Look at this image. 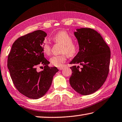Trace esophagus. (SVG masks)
Wrapping results in <instances>:
<instances>
[{
  "mask_svg": "<svg viewBox=\"0 0 122 122\" xmlns=\"http://www.w3.org/2000/svg\"><path fill=\"white\" fill-rule=\"evenodd\" d=\"M58 70H63V69L64 68V67H63V66H61V67H58Z\"/></svg>",
  "mask_w": 122,
  "mask_h": 122,
  "instance_id": "esophagus-1",
  "label": "esophagus"
}]
</instances>
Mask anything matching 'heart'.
<instances>
[{
    "instance_id": "1",
    "label": "heart",
    "mask_w": 122,
    "mask_h": 122,
    "mask_svg": "<svg viewBox=\"0 0 122 122\" xmlns=\"http://www.w3.org/2000/svg\"><path fill=\"white\" fill-rule=\"evenodd\" d=\"M52 40L55 43L63 45L61 49V52L63 54L52 56L50 59V63L53 66L61 67L62 64L65 62L67 54L69 57H72L75 56L79 52L78 46L72 42V37L65 31H61L55 34L52 36ZM41 47L43 53L47 55L50 54L51 46L49 41L45 40L42 42Z\"/></svg>"
}]
</instances>
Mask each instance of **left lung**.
Masks as SVG:
<instances>
[{"instance_id": "obj_1", "label": "left lung", "mask_w": 122, "mask_h": 122, "mask_svg": "<svg viewBox=\"0 0 122 122\" xmlns=\"http://www.w3.org/2000/svg\"><path fill=\"white\" fill-rule=\"evenodd\" d=\"M74 34L79 51L71 64L72 75L70 83L72 88L82 95H88L99 89L106 80L109 71L111 50L100 33L90 28L76 30Z\"/></svg>"}]
</instances>
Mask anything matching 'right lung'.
Wrapping results in <instances>:
<instances>
[{
  "mask_svg": "<svg viewBox=\"0 0 122 122\" xmlns=\"http://www.w3.org/2000/svg\"><path fill=\"white\" fill-rule=\"evenodd\" d=\"M47 33L37 30L18 38L13 44L8 56L7 67L16 88L22 95L31 99L44 96L51 86L56 67H49L45 58L42 42ZM44 65L38 72L36 67Z\"/></svg>",
  "mask_w": 122,
  "mask_h": 122,
  "instance_id": "obj_1",
  "label": "right lung"
}]
</instances>
